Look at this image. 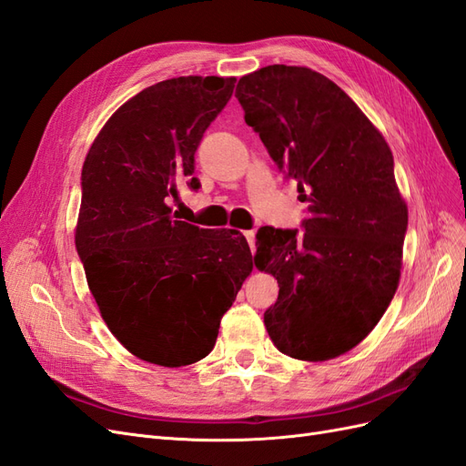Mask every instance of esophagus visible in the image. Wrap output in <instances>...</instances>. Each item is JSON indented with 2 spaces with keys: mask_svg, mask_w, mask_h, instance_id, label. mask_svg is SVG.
<instances>
[{
  "mask_svg": "<svg viewBox=\"0 0 466 466\" xmlns=\"http://www.w3.org/2000/svg\"><path fill=\"white\" fill-rule=\"evenodd\" d=\"M243 235H245V238L248 241L250 250L255 252V237H257V233H255V231H243Z\"/></svg>",
  "mask_w": 466,
  "mask_h": 466,
  "instance_id": "1",
  "label": "esophagus"
}]
</instances>
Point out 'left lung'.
<instances>
[{
	"mask_svg": "<svg viewBox=\"0 0 466 466\" xmlns=\"http://www.w3.org/2000/svg\"><path fill=\"white\" fill-rule=\"evenodd\" d=\"M245 122L288 178L307 219L260 228L255 264L279 286L264 324L289 358L324 361L358 346L399 288L408 208L385 137L319 72L274 64L243 76Z\"/></svg>",
	"mask_w": 466,
	"mask_h": 466,
	"instance_id": "obj_1",
	"label": "left lung"
}]
</instances>
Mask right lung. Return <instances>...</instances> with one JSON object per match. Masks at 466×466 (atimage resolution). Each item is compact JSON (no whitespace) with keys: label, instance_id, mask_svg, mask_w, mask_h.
I'll return each mask as SVG.
<instances>
[{"label":"right lung","instance_id":"1","mask_svg":"<svg viewBox=\"0 0 466 466\" xmlns=\"http://www.w3.org/2000/svg\"><path fill=\"white\" fill-rule=\"evenodd\" d=\"M235 77L159 81L108 118L81 171L76 248L103 320L136 358L180 368L206 358L252 272L247 238L175 219L178 187L198 190L194 153Z\"/></svg>","mask_w":466,"mask_h":466}]
</instances>
